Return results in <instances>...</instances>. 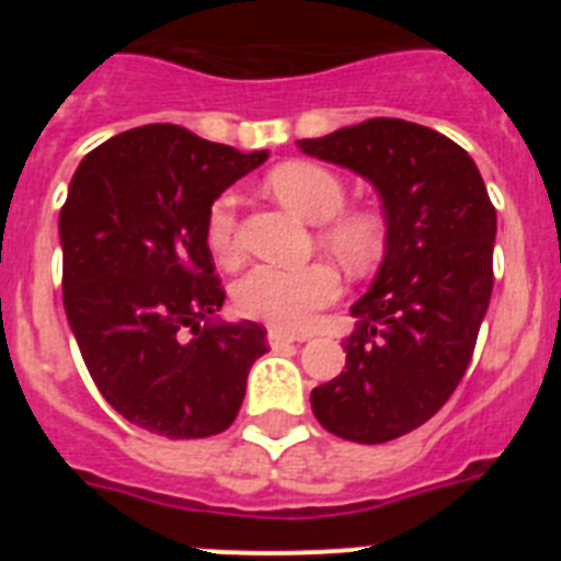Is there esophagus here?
Returning <instances> with one entry per match:
<instances>
[{
  "label": "esophagus",
  "instance_id": "34e87169",
  "mask_svg": "<svg viewBox=\"0 0 561 561\" xmlns=\"http://www.w3.org/2000/svg\"><path fill=\"white\" fill-rule=\"evenodd\" d=\"M266 340H270V348H289V345L300 342V340H304V336H295V334H286V331L270 329Z\"/></svg>",
  "mask_w": 561,
  "mask_h": 561
}]
</instances>
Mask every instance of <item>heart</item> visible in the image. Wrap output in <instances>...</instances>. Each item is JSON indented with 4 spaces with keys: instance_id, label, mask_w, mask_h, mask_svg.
Returning a JSON list of instances; mask_svg holds the SVG:
<instances>
[{
    "instance_id": "heart-1",
    "label": "heart",
    "mask_w": 561,
    "mask_h": 561,
    "mask_svg": "<svg viewBox=\"0 0 561 561\" xmlns=\"http://www.w3.org/2000/svg\"><path fill=\"white\" fill-rule=\"evenodd\" d=\"M277 199L309 221H329L323 241L342 264L354 272L376 266L385 255V225L368 210L340 213L345 207V185L329 168L314 162H284L266 176ZM236 196L221 193L207 210V244L230 261L236 241ZM340 272L331 264L272 266L257 264L236 284V309L252 320H264L284 331H304L314 323L317 311L340 297Z\"/></svg>"
}]
</instances>
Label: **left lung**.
Here are the masks:
<instances>
[{
	"label": "left lung",
	"mask_w": 561,
	"mask_h": 561,
	"mask_svg": "<svg viewBox=\"0 0 561 561\" xmlns=\"http://www.w3.org/2000/svg\"><path fill=\"white\" fill-rule=\"evenodd\" d=\"M297 146L381 196L385 261L351 306L345 370L311 390V410L336 438L385 444L433 419L469 368L492 300L497 213L472 157L419 123L374 117Z\"/></svg>",
	"instance_id": "8db88e82"
}]
</instances>
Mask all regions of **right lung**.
I'll return each mask as SVG.
<instances>
[{"label":"right lung","mask_w":561,"mask_h":561,"mask_svg":"<svg viewBox=\"0 0 561 561\" xmlns=\"http://www.w3.org/2000/svg\"><path fill=\"white\" fill-rule=\"evenodd\" d=\"M266 157L151 123L89 151L69 182L64 309L89 376L134 427L207 438L241 410L266 329L213 320L225 289L205 221Z\"/></svg>","instance_id":"right-lung-1"}]
</instances>
